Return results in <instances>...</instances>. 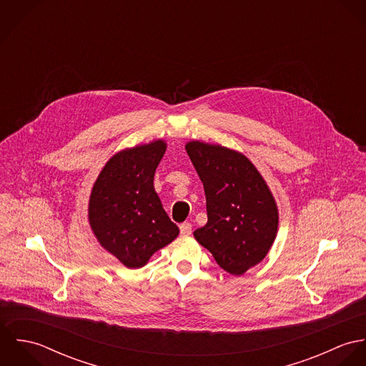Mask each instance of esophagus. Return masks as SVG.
Returning <instances> with one entry per match:
<instances>
[{
  "label": "esophagus",
  "instance_id": "esophagus-1",
  "mask_svg": "<svg viewBox=\"0 0 366 366\" xmlns=\"http://www.w3.org/2000/svg\"><path fill=\"white\" fill-rule=\"evenodd\" d=\"M180 234H182L183 237L190 235V234H192V224H190V222H183V224H180Z\"/></svg>",
  "mask_w": 366,
  "mask_h": 366
}]
</instances>
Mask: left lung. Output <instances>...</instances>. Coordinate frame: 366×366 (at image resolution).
I'll use <instances>...</instances> for the list:
<instances>
[{"label":"left lung","instance_id":"8db88e82","mask_svg":"<svg viewBox=\"0 0 366 366\" xmlns=\"http://www.w3.org/2000/svg\"><path fill=\"white\" fill-rule=\"evenodd\" d=\"M186 152L204 186L207 217L194 238L234 276L244 274L267 255L277 227L274 197L255 164L244 154L202 141Z\"/></svg>","mask_w":366,"mask_h":366}]
</instances>
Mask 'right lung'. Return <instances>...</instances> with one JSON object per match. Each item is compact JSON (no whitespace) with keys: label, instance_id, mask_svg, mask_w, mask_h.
<instances>
[{"label":"right lung","instance_id":"right-lung-1","mask_svg":"<svg viewBox=\"0 0 366 366\" xmlns=\"http://www.w3.org/2000/svg\"><path fill=\"white\" fill-rule=\"evenodd\" d=\"M166 142L157 139L109 157L89 200V222L107 252L138 269L179 235L154 187Z\"/></svg>","mask_w":366,"mask_h":366}]
</instances>
